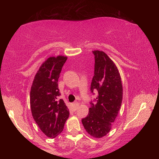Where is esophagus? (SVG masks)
Wrapping results in <instances>:
<instances>
[{
    "instance_id": "esophagus-1",
    "label": "esophagus",
    "mask_w": 159,
    "mask_h": 159,
    "mask_svg": "<svg viewBox=\"0 0 159 159\" xmlns=\"http://www.w3.org/2000/svg\"><path fill=\"white\" fill-rule=\"evenodd\" d=\"M79 106V102H74V103L71 104V108L73 109V111H76L78 107Z\"/></svg>"
}]
</instances>
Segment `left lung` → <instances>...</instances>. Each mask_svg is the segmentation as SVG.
<instances>
[{
	"mask_svg": "<svg viewBox=\"0 0 159 159\" xmlns=\"http://www.w3.org/2000/svg\"><path fill=\"white\" fill-rule=\"evenodd\" d=\"M95 55V71L90 85L91 93L98 95L89 113L82 119L84 128L94 138H100L109 133L112 123L119 111L123 99L121 79L116 66L103 51H93ZM94 94V93H93Z\"/></svg>",
	"mask_w": 159,
	"mask_h": 159,
	"instance_id": "1",
	"label": "left lung"
}]
</instances>
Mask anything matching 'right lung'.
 Returning <instances> with one entry per match:
<instances>
[{
    "mask_svg": "<svg viewBox=\"0 0 159 159\" xmlns=\"http://www.w3.org/2000/svg\"><path fill=\"white\" fill-rule=\"evenodd\" d=\"M64 56L50 57L37 71L30 92V105L34 119L41 131L54 138L63 130L69 111L58 88V79L64 63Z\"/></svg>",
    "mask_w": 159,
    "mask_h": 159,
    "instance_id": "add662e5",
    "label": "right lung"
}]
</instances>
